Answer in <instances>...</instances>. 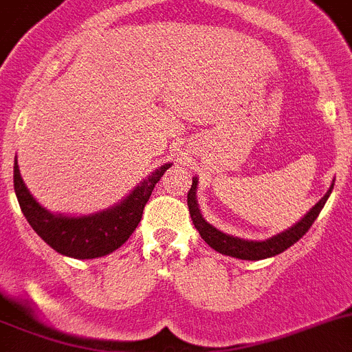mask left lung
I'll return each instance as SVG.
<instances>
[{
	"label": "left lung",
	"mask_w": 352,
	"mask_h": 352,
	"mask_svg": "<svg viewBox=\"0 0 352 352\" xmlns=\"http://www.w3.org/2000/svg\"><path fill=\"white\" fill-rule=\"evenodd\" d=\"M195 190H197V178H193L192 188L188 192V211L190 218H192L193 225L199 230L202 239L221 254H228V256L241 258V260H263V258L276 256V254L283 253L285 250H288L289 246L300 239L302 235H305V232L312 227L314 220L319 216L323 206L327 204L328 197H330L331 190H333V183H331L330 190L324 193V197L307 212V214L302 218L296 225H293L289 230L283 232L279 235H274L270 239L262 241V243H256V241H244L239 237H232V235L223 234V232L216 230L214 227L208 223V221L202 218L201 211H199L197 201H195Z\"/></svg>",
	"instance_id": "obj_1"
}]
</instances>
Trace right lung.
<instances>
[{"mask_svg": "<svg viewBox=\"0 0 352 352\" xmlns=\"http://www.w3.org/2000/svg\"><path fill=\"white\" fill-rule=\"evenodd\" d=\"M170 164L155 170L144 179L122 204L99 214L67 218L45 211L25 188L19 173L17 160L14 164V188L25 220L41 239L57 253L71 258H98L118 250L140 225L143 209Z\"/></svg>", "mask_w": 352, "mask_h": 352, "instance_id": "1", "label": "right lung"}]
</instances>
